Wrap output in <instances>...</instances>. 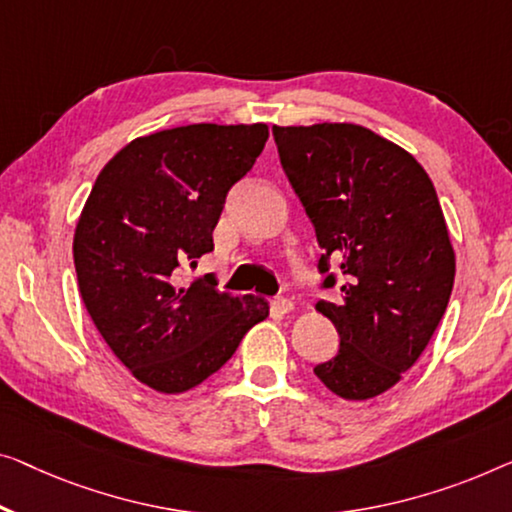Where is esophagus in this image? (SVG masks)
Segmentation results:
<instances>
[{"instance_id": "obj_1", "label": "esophagus", "mask_w": 512, "mask_h": 512, "mask_svg": "<svg viewBox=\"0 0 512 512\" xmlns=\"http://www.w3.org/2000/svg\"><path fill=\"white\" fill-rule=\"evenodd\" d=\"M273 308L282 312V315H287V312L294 310V301L292 299H276L273 301Z\"/></svg>"}]
</instances>
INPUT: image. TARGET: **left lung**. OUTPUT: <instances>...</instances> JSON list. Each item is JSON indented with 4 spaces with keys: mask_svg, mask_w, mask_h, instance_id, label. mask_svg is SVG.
Here are the masks:
<instances>
[{
    "mask_svg": "<svg viewBox=\"0 0 512 512\" xmlns=\"http://www.w3.org/2000/svg\"><path fill=\"white\" fill-rule=\"evenodd\" d=\"M273 137L315 225L319 271L335 264L345 278L338 301L315 305L340 335L315 375L342 400L377 398L418 361L451 299L455 250L437 190L409 151L358 124L273 126Z\"/></svg>",
    "mask_w": 512,
    "mask_h": 512,
    "instance_id": "1",
    "label": "left lung"
}]
</instances>
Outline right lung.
Listing matches in <instances>:
<instances>
[{
    "label": "right lung",
    "mask_w": 512,
    "mask_h": 512,
    "mask_svg": "<svg viewBox=\"0 0 512 512\" xmlns=\"http://www.w3.org/2000/svg\"><path fill=\"white\" fill-rule=\"evenodd\" d=\"M266 124H190L135 137L91 188L73 262L91 322L140 384L177 395L230 361L269 317L262 296L220 292L179 266L213 250L230 190L262 154Z\"/></svg>",
    "instance_id": "1"
}]
</instances>
